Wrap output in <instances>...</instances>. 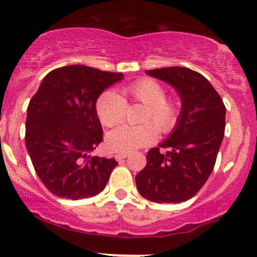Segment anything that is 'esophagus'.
<instances>
[{
  "label": "esophagus",
  "instance_id": "esophagus-1",
  "mask_svg": "<svg viewBox=\"0 0 257 257\" xmlns=\"http://www.w3.org/2000/svg\"><path fill=\"white\" fill-rule=\"evenodd\" d=\"M129 156L128 152H120V153H117L116 156H114V158L117 159V161H120V159H124Z\"/></svg>",
  "mask_w": 257,
  "mask_h": 257
}]
</instances>
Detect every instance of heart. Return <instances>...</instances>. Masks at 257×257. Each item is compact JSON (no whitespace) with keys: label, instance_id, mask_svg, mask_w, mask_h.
Masks as SVG:
<instances>
[{"label":"heart","instance_id":"heart-1","mask_svg":"<svg viewBox=\"0 0 257 257\" xmlns=\"http://www.w3.org/2000/svg\"><path fill=\"white\" fill-rule=\"evenodd\" d=\"M123 98L113 91H104L96 100V114L105 126L118 125L125 116L126 102L145 106L140 122L144 124L123 125L110 132L106 145L114 152H131L151 145L161 134H169L179 124L181 106L176 99L167 98L164 85L156 79L144 77L126 85Z\"/></svg>","mask_w":257,"mask_h":257}]
</instances>
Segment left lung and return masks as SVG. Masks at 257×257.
<instances>
[{"instance_id": "1", "label": "left lung", "mask_w": 257, "mask_h": 257, "mask_svg": "<svg viewBox=\"0 0 257 257\" xmlns=\"http://www.w3.org/2000/svg\"><path fill=\"white\" fill-rule=\"evenodd\" d=\"M173 85L182 101L179 124L166 141L147 152L146 166L135 176L144 198L181 203L192 198L213 172L225 135L226 107L210 82L187 67L147 70ZM167 148L163 154L159 151Z\"/></svg>"}]
</instances>
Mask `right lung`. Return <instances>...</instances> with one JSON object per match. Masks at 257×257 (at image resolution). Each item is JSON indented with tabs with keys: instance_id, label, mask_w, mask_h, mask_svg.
Wrapping results in <instances>:
<instances>
[{
	"instance_id": "obj_1",
	"label": "right lung",
	"mask_w": 257,
	"mask_h": 257,
	"mask_svg": "<svg viewBox=\"0 0 257 257\" xmlns=\"http://www.w3.org/2000/svg\"><path fill=\"white\" fill-rule=\"evenodd\" d=\"M123 78L84 65L53 70L28 107L25 144L37 176L54 196L89 198L104 191L114 158L91 157L102 141L95 102Z\"/></svg>"
}]
</instances>
